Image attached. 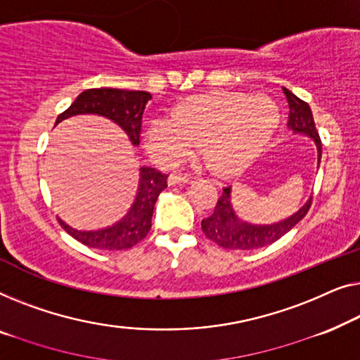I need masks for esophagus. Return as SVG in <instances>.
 <instances>
[{"label": "esophagus", "mask_w": 360, "mask_h": 360, "mask_svg": "<svg viewBox=\"0 0 360 360\" xmlns=\"http://www.w3.org/2000/svg\"><path fill=\"white\" fill-rule=\"evenodd\" d=\"M191 181L189 174H171L168 178L169 186H178V184H186V182Z\"/></svg>", "instance_id": "34e87169"}]
</instances>
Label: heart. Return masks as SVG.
<instances>
[{
	"instance_id": "b5f03b06",
	"label": "heart",
	"mask_w": 360,
	"mask_h": 360,
	"mask_svg": "<svg viewBox=\"0 0 360 360\" xmlns=\"http://www.w3.org/2000/svg\"><path fill=\"white\" fill-rule=\"evenodd\" d=\"M279 120L276 101L266 94H199L176 105L171 119L151 120L143 145L163 166L179 165L200 146L207 166L215 174L230 176L261 155Z\"/></svg>"
}]
</instances>
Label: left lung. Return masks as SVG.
Returning <instances> with one entry per match:
<instances>
[{"instance_id": "8db88e82", "label": "left lung", "mask_w": 360, "mask_h": 360, "mask_svg": "<svg viewBox=\"0 0 360 360\" xmlns=\"http://www.w3.org/2000/svg\"><path fill=\"white\" fill-rule=\"evenodd\" d=\"M288 103V120L287 129L292 134L305 135L316 146L318 153V166L321 161V140L318 135L315 120L310 105L298 99L295 94L290 93L287 88H283ZM311 205V197L298 209L295 214H292L287 219L274 221V224H251V221L243 220L236 214L235 207L231 202V186L225 187L221 195L217 200L214 214L202 220V230L205 236L217 245L225 248V250H238V251H250L259 250L267 245L279 240L287 231H290L303 217L307 215L308 209Z\"/></svg>"}]
</instances>
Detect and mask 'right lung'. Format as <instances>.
I'll list each match as a JSON object with an SVG mask.
<instances>
[{"mask_svg": "<svg viewBox=\"0 0 360 360\" xmlns=\"http://www.w3.org/2000/svg\"><path fill=\"white\" fill-rule=\"evenodd\" d=\"M151 99L146 91H125L114 88H96L86 89L81 93L73 104L57 117L58 125L62 120L73 115L96 114L112 120L127 134L131 145H140L141 117L145 105ZM168 174L156 171L150 166H141L139 174V187L130 209L122 219L115 224L104 226L99 230H77L63 220L60 224L75 240L96 250L104 251H122L135 246L143 240L151 229L155 204L158 195L166 189Z\"/></svg>", "mask_w": 360, "mask_h": 360, "instance_id": "add662e5", "label": "right lung"}]
</instances>
